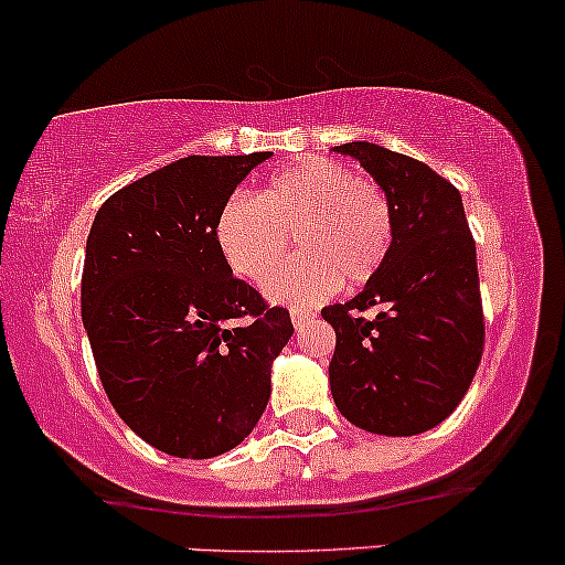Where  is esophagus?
<instances>
[{"label": "esophagus", "instance_id": "esophagus-1", "mask_svg": "<svg viewBox=\"0 0 565 565\" xmlns=\"http://www.w3.org/2000/svg\"><path fill=\"white\" fill-rule=\"evenodd\" d=\"M289 316H291V323H295V327H300V323L305 321V319H310V310H302V308H291L289 310Z\"/></svg>", "mask_w": 565, "mask_h": 565}]
</instances>
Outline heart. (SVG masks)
Wrapping results in <instances>:
<instances>
[{
    "label": "heart",
    "mask_w": 565,
    "mask_h": 565,
    "mask_svg": "<svg viewBox=\"0 0 565 565\" xmlns=\"http://www.w3.org/2000/svg\"><path fill=\"white\" fill-rule=\"evenodd\" d=\"M291 238L302 257L265 284L270 300L316 302L337 284L364 287L391 252V201L348 167L308 157L276 172L260 199L231 196L217 217L220 252L252 284H263L287 260Z\"/></svg>",
    "instance_id": "1"
}]
</instances>
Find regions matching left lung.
I'll use <instances>...</instances> for the list:
<instances>
[{
	"label": "left lung",
	"mask_w": 565,
	"mask_h": 565,
	"mask_svg": "<svg viewBox=\"0 0 565 565\" xmlns=\"http://www.w3.org/2000/svg\"><path fill=\"white\" fill-rule=\"evenodd\" d=\"M334 151L385 191L393 244L364 291L321 310L337 334L332 398L361 430L417 436L459 406L481 364L476 242L459 191L423 161L364 140Z\"/></svg>",
	"instance_id": "left-lung-1"
}]
</instances>
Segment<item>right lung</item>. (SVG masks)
<instances>
[{"label": "right lung", "instance_id": "1", "mask_svg": "<svg viewBox=\"0 0 565 565\" xmlns=\"http://www.w3.org/2000/svg\"><path fill=\"white\" fill-rule=\"evenodd\" d=\"M274 153L188 157L135 180L97 210L82 274V321L103 391L153 449L210 459L255 430L287 308L233 278L217 217Z\"/></svg>", "mask_w": 565, "mask_h": 565}]
</instances>
